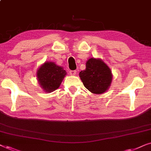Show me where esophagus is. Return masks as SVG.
Segmentation results:
<instances>
[{
    "mask_svg": "<svg viewBox=\"0 0 151 151\" xmlns=\"http://www.w3.org/2000/svg\"><path fill=\"white\" fill-rule=\"evenodd\" d=\"M76 71H75V70H74V71H69V73H70V75L71 76H76Z\"/></svg>",
    "mask_w": 151,
    "mask_h": 151,
    "instance_id": "obj_1",
    "label": "esophagus"
}]
</instances>
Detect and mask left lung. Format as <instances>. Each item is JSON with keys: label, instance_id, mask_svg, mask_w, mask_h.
I'll return each mask as SVG.
<instances>
[{"label": "left lung", "instance_id": "obj_1", "mask_svg": "<svg viewBox=\"0 0 151 151\" xmlns=\"http://www.w3.org/2000/svg\"><path fill=\"white\" fill-rule=\"evenodd\" d=\"M79 76L86 88L95 94H102L111 86L113 80L112 71L100 58H91L86 63V69L81 71Z\"/></svg>", "mask_w": 151, "mask_h": 151}]
</instances>
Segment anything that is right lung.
I'll list each match as a JSON object with an SVG mask.
<instances>
[{
	"label": "right lung",
	"instance_id": "right-lung-1",
	"mask_svg": "<svg viewBox=\"0 0 151 151\" xmlns=\"http://www.w3.org/2000/svg\"><path fill=\"white\" fill-rule=\"evenodd\" d=\"M67 72L53 62H45L36 72L39 85L45 93H51L59 88Z\"/></svg>",
	"mask_w": 151,
	"mask_h": 151
}]
</instances>
